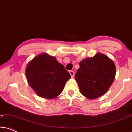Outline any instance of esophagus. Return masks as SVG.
I'll return each mask as SVG.
<instances>
[{"label": "esophagus", "mask_w": 132, "mask_h": 132, "mask_svg": "<svg viewBox=\"0 0 132 132\" xmlns=\"http://www.w3.org/2000/svg\"><path fill=\"white\" fill-rule=\"evenodd\" d=\"M69 73H70V75H71V77H73L74 75H75V72H74L73 71H72V70H70Z\"/></svg>", "instance_id": "34e87169"}]
</instances>
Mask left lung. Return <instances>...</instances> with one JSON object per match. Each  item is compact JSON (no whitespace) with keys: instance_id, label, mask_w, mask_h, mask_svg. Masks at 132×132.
<instances>
[{"instance_id":"8db88e82","label":"left lung","mask_w":132,"mask_h":132,"mask_svg":"<svg viewBox=\"0 0 132 132\" xmlns=\"http://www.w3.org/2000/svg\"><path fill=\"white\" fill-rule=\"evenodd\" d=\"M75 75L80 93L89 99L105 94L114 80L116 69L113 61L106 55L98 53L80 62Z\"/></svg>"}]
</instances>
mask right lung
<instances>
[{
    "label": "right lung",
    "instance_id": "obj_1",
    "mask_svg": "<svg viewBox=\"0 0 132 132\" xmlns=\"http://www.w3.org/2000/svg\"><path fill=\"white\" fill-rule=\"evenodd\" d=\"M26 76L29 85L39 96L53 98L62 93L71 77L64 65L55 57L41 54L27 65Z\"/></svg>",
    "mask_w": 132,
    "mask_h": 132
}]
</instances>
